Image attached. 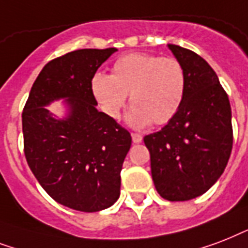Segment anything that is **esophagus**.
Wrapping results in <instances>:
<instances>
[{
	"instance_id": "1",
	"label": "esophagus",
	"mask_w": 248,
	"mask_h": 248,
	"mask_svg": "<svg viewBox=\"0 0 248 248\" xmlns=\"http://www.w3.org/2000/svg\"><path fill=\"white\" fill-rule=\"evenodd\" d=\"M132 141L134 143H140V142H142V136L138 133H132Z\"/></svg>"
}]
</instances>
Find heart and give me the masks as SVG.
Instances as JSON below:
<instances>
[{
  "label": "heart",
  "mask_w": 248,
  "mask_h": 248,
  "mask_svg": "<svg viewBox=\"0 0 248 248\" xmlns=\"http://www.w3.org/2000/svg\"><path fill=\"white\" fill-rule=\"evenodd\" d=\"M90 90L107 116L118 119L128 94L133 106L126 122L134 128L170 122L181 108L186 94V74L173 57L129 53L114 63L112 74L97 72Z\"/></svg>",
  "instance_id": "obj_1"
}]
</instances>
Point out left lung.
<instances>
[{
  "mask_svg": "<svg viewBox=\"0 0 248 248\" xmlns=\"http://www.w3.org/2000/svg\"><path fill=\"white\" fill-rule=\"evenodd\" d=\"M186 74L181 108L166 126L143 138L151 176L160 197L182 202L210 189L225 170L233 146L229 98L208 63L194 51L168 44Z\"/></svg>",
  "mask_w": 248,
  "mask_h": 248,
  "instance_id": "8db88e82",
  "label": "left lung"
}]
</instances>
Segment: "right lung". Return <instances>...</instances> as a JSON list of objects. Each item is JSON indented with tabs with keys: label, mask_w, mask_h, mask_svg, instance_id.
Returning a JSON list of instances; mask_svg holds the SVG:
<instances>
[{
	"label": "right lung",
	"mask_w": 248,
	"mask_h": 248,
	"mask_svg": "<svg viewBox=\"0 0 248 248\" xmlns=\"http://www.w3.org/2000/svg\"><path fill=\"white\" fill-rule=\"evenodd\" d=\"M116 47L80 49L47 63L22 114L24 154L32 173L55 202L81 211L108 208L120 195V172L130 133L97 110L90 80ZM63 99L64 118L46 108Z\"/></svg>",
	"instance_id": "right-lung-1"
}]
</instances>
